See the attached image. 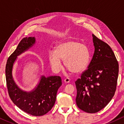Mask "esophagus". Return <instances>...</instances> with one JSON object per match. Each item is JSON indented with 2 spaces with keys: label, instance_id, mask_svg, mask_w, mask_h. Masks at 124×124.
<instances>
[{
  "label": "esophagus",
  "instance_id": "esophagus-1",
  "mask_svg": "<svg viewBox=\"0 0 124 124\" xmlns=\"http://www.w3.org/2000/svg\"><path fill=\"white\" fill-rule=\"evenodd\" d=\"M70 79H69V78H65L64 79V82H65V83H69V82H70Z\"/></svg>",
  "mask_w": 124,
  "mask_h": 124
}]
</instances>
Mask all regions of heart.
Masks as SVG:
<instances>
[{
  "label": "heart",
  "instance_id": "obj_1",
  "mask_svg": "<svg viewBox=\"0 0 124 124\" xmlns=\"http://www.w3.org/2000/svg\"><path fill=\"white\" fill-rule=\"evenodd\" d=\"M48 59L54 70L59 71L62 68V60L70 72L78 74L89 65L90 52L86 45L77 40H69L61 42L56 47L55 51L49 52Z\"/></svg>",
  "mask_w": 124,
  "mask_h": 124
}]
</instances>
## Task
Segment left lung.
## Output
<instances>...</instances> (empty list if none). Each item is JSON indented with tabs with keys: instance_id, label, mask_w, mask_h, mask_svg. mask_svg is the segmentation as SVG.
Returning a JSON list of instances; mask_svg holds the SVG:
<instances>
[{
	"instance_id": "8db88e82",
	"label": "left lung",
	"mask_w": 124,
	"mask_h": 124,
	"mask_svg": "<svg viewBox=\"0 0 124 124\" xmlns=\"http://www.w3.org/2000/svg\"><path fill=\"white\" fill-rule=\"evenodd\" d=\"M94 55L88 68L75 82L76 104L86 112L94 113L107 105L114 96L118 64L107 43L93 34Z\"/></svg>"
}]
</instances>
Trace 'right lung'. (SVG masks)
<instances>
[{
	"label": "right lung",
	"mask_w": 124,
	"mask_h": 124,
	"mask_svg": "<svg viewBox=\"0 0 124 124\" xmlns=\"http://www.w3.org/2000/svg\"><path fill=\"white\" fill-rule=\"evenodd\" d=\"M35 43L33 37L23 38L14 52L8 59L6 78L8 94L13 103L22 111L35 116L46 114L53 107L59 88L62 86L60 76H42L39 84L33 90L27 92L16 84L12 75L13 64L18 56L26 51Z\"/></svg>",
	"instance_id": "right-lung-1"
}]
</instances>
